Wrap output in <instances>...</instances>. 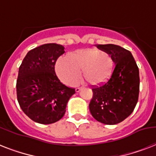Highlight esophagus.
Returning <instances> with one entry per match:
<instances>
[{"label": "esophagus", "instance_id": "esophagus-1", "mask_svg": "<svg viewBox=\"0 0 156 156\" xmlns=\"http://www.w3.org/2000/svg\"><path fill=\"white\" fill-rule=\"evenodd\" d=\"M82 88H83V87H77V88H76V89H75L76 92H79Z\"/></svg>", "mask_w": 156, "mask_h": 156}]
</instances>
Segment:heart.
<instances>
[{
    "mask_svg": "<svg viewBox=\"0 0 156 156\" xmlns=\"http://www.w3.org/2000/svg\"><path fill=\"white\" fill-rule=\"evenodd\" d=\"M114 67L115 62L108 52L96 48H82L59 59L56 72L61 80L68 85H76L81 73L93 85H101L111 78Z\"/></svg>",
    "mask_w": 156,
    "mask_h": 156,
    "instance_id": "heart-1",
    "label": "heart"
}]
</instances>
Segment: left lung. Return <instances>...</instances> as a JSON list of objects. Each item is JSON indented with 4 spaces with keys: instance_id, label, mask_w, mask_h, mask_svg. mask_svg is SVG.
<instances>
[{
    "instance_id": "obj_1",
    "label": "left lung",
    "mask_w": 156,
    "mask_h": 156,
    "mask_svg": "<svg viewBox=\"0 0 156 156\" xmlns=\"http://www.w3.org/2000/svg\"><path fill=\"white\" fill-rule=\"evenodd\" d=\"M95 46L112 56L115 67L106 83L91 87L93 97L89 108L99 122L115 125L127 118L135 108L139 94V70L128 50L115 44Z\"/></svg>"
}]
</instances>
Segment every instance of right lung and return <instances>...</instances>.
I'll list each match as a JSON object with an SVG mask.
<instances>
[{
  "instance_id": "add662e5",
  "label": "right lung",
  "mask_w": 156,
  "mask_h": 156,
  "mask_svg": "<svg viewBox=\"0 0 156 156\" xmlns=\"http://www.w3.org/2000/svg\"><path fill=\"white\" fill-rule=\"evenodd\" d=\"M65 52L57 44H45L27 52L18 70L17 97L24 113L37 123L52 124L66 113L75 89L61 83L55 73L56 60Z\"/></svg>"
}]
</instances>
